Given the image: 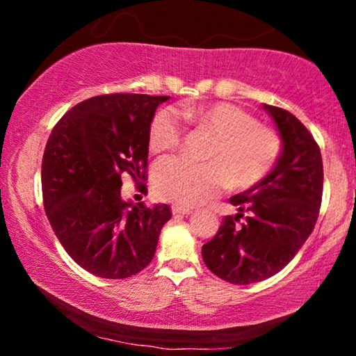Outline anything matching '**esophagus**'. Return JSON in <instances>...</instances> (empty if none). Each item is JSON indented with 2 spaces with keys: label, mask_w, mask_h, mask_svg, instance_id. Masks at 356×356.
<instances>
[{
  "label": "esophagus",
  "mask_w": 356,
  "mask_h": 356,
  "mask_svg": "<svg viewBox=\"0 0 356 356\" xmlns=\"http://www.w3.org/2000/svg\"><path fill=\"white\" fill-rule=\"evenodd\" d=\"M193 210L190 207H182V206H172V213L174 215H190Z\"/></svg>",
  "instance_id": "34e87169"
}]
</instances>
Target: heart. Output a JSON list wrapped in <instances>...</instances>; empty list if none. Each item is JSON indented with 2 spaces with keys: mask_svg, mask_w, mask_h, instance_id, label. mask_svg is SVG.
Returning a JSON list of instances; mask_svg holds the SVG:
<instances>
[{
  "mask_svg": "<svg viewBox=\"0 0 356 356\" xmlns=\"http://www.w3.org/2000/svg\"><path fill=\"white\" fill-rule=\"evenodd\" d=\"M213 135L204 159L193 163L168 156L154 168V190L161 200L191 207L210 200L225 188H250L273 170L280 159L281 141L273 130L257 124L256 118L231 104L165 106L155 113L149 127V147L160 154L177 147L185 124Z\"/></svg>",
  "mask_w": 356,
  "mask_h": 356,
  "instance_id": "heart-1",
  "label": "heart"
}]
</instances>
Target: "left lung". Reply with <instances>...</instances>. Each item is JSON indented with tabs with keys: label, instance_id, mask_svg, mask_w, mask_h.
Here are the masks:
<instances>
[{
	"label": "left lung",
	"instance_id": "obj_1",
	"mask_svg": "<svg viewBox=\"0 0 356 356\" xmlns=\"http://www.w3.org/2000/svg\"><path fill=\"white\" fill-rule=\"evenodd\" d=\"M282 141L280 159L261 182L229 202L218 232L202 245L209 270L232 284H251L281 272L316 226L323 191V165L317 143L300 120L282 108L265 105ZM249 216L238 225L243 212Z\"/></svg>",
	"mask_w": 356,
	"mask_h": 356
}]
</instances>
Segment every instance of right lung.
<instances>
[{
    "label": "right lung",
    "mask_w": 356,
    "mask_h": 356,
    "mask_svg": "<svg viewBox=\"0 0 356 356\" xmlns=\"http://www.w3.org/2000/svg\"><path fill=\"white\" fill-rule=\"evenodd\" d=\"M168 99L108 94L83 100L47 141L42 195L48 221L67 254L100 278L122 280L146 268L172 215L166 204L146 207L120 196L124 174L136 185L147 179L149 127Z\"/></svg>",
    "instance_id": "1"
}]
</instances>
